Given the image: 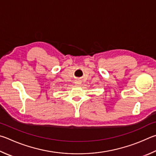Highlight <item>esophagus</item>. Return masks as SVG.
<instances>
[{"label":"esophagus","instance_id":"34e87169","mask_svg":"<svg viewBox=\"0 0 156 156\" xmlns=\"http://www.w3.org/2000/svg\"><path fill=\"white\" fill-rule=\"evenodd\" d=\"M81 83V81L80 80H76L75 81V83L76 84V85H80Z\"/></svg>","mask_w":156,"mask_h":156}]
</instances>
